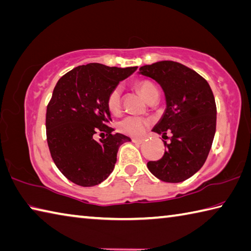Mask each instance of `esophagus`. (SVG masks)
Listing matches in <instances>:
<instances>
[{"instance_id": "34e87169", "label": "esophagus", "mask_w": 251, "mask_h": 251, "mask_svg": "<svg viewBox=\"0 0 251 251\" xmlns=\"http://www.w3.org/2000/svg\"><path fill=\"white\" fill-rule=\"evenodd\" d=\"M131 141H133V143H135V144H143L144 143V139H141V138H133V139H131Z\"/></svg>"}]
</instances>
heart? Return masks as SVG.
<instances>
[{"mask_svg":"<svg viewBox=\"0 0 251 251\" xmlns=\"http://www.w3.org/2000/svg\"><path fill=\"white\" fill-rule=\"evenodd\" d=\"M137 89L141 95L146 99V101L151 97L154 92H158L152 82L148 80H141L137 84ZM121 101H122V89L121 86H115L107 97V108L108 111L113 114H117L121 110ZM151 124V121L147 117L141 116H125L121 121L117 122L116 128L120 133H123L128 136H134V137H139L143 135L148 127Z\"/></svg>","mask_w":251,"mask_h":251,"instance_id":"obj_1","label":"heart"}]
</instances>
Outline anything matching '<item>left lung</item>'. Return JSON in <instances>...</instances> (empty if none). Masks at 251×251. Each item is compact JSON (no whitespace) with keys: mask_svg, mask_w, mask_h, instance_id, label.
<instances>
[{"mask_svg":"<svg viewBox=\"0 0 251 251\" xmlns=\"http://www.w3.org/2000/svg\"><path fill=\"white\" fill-rule=\"evenodd\" d=\"M139 74L156 80L165 92L167 108L152 131L170 139L163 140L165 153L149 161L148 169L165 182L189 179L204 165L215 135L216 104L211 86L198 72L171 60L140 67Z\"/></svg>","mask_w":251,"mask_h":251,"instance_id":"1","label":"left lung"}]
</instances>
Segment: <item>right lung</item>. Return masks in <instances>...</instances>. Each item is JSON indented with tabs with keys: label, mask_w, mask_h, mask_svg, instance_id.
<instances>
[{
	"label": "right lung",
	"mask_w": 251,
	"mask_h": 251,
	"mask_svg": "<svg viewBox=\"0 0 251 251\" xmlns=\"http://www.w3.org/2000/svg\"><path fill=\"white\" fill-rule=\"evenodd\" d=\"M136 69L89 63L67 72L54 86L46 113L47 143L54 165L74 183H101L114 169L120 146L130 141L113 134L106 101L120 81ZM95 133L106 137L95 141Z\"/></svg>",
	"instance_id": "right-lung-1"
}]
</instances>
